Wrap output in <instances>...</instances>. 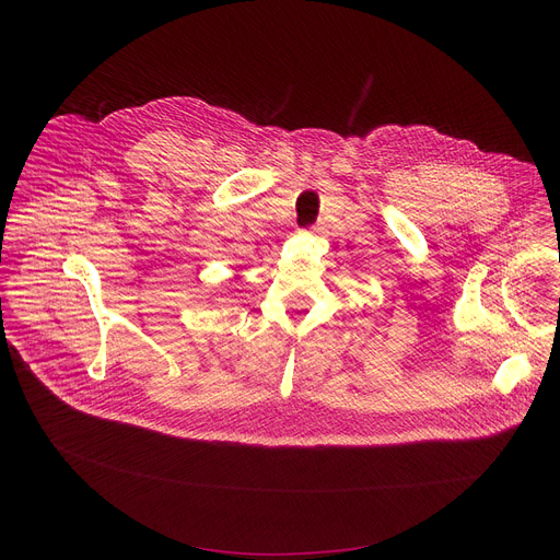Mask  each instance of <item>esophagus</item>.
<instances>
[{"instance_id": "34e87169", "label": "esophagus", "mask_w": 560, "mask_h": 560, "mask_svg": "<svg viewBox=\"0 0 560 560\" xmlns=\"http://www.w3.org/2000/svg\"><path fill=\"white\" fill-rule=\"evenodd\" d=\"M311 231H313L315 235H322V233H327V226H325V222H317Z\"/></svg>"}]
</instances>
